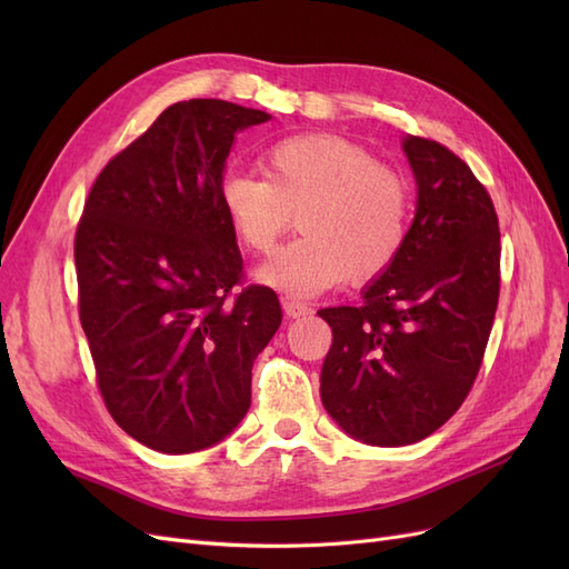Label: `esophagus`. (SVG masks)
Masks as SVG:
<instances>
[{"instance_id":"34e87169","label":"esophagus","mask_w":569,"mask_h":569,"mask_svg":"<svg viewBox=\"0 0 569 569\" xmlns=\"http://www.w3.org/2000/svg\"><path fill=\"white\" fill-rule=\"evenodd\" d=\"M282 308H284L287 318H306V316H311V306L303 303V301H297V299H284Z\"/></svg>"}]
</instances>
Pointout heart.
<instances>
[{"instance_id":"obj_1","label":"heart","mask_w":569,"mask_h":569,"mask_svg":"<svg viewBox=\"0 0 569 569\" xmlns=\"http://www.w3.org/2000/svg\"><path fill=\"white\" fill-rule=\"evenodd\" d=\"M263 178L228 173L220 209L237 242L268 253L299 220L303 232L258 268L256 278L289 297H316L347 278H380L410 232V187L349 137L291 134L261 157Z\"/></svg>"}]
</instances>
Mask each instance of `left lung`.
Wrapping results in <instances>:
<instances>
[{
  "mask_svg": "<svg viewBox=\"0 0 569 569\" xmlns=\"http://www.w3.org/2000/svg\"><path fill=\"white\" fill-rule=\"evenodd\" d=\"M403 151L418 209L401 256L363 303L318 311L332 327L322 406L372 446L416 443L462 406L501 291V232L487 187L435 140L410 134Z\"/></svg>",
  "mask_w": 569,
  "mask_h": 569,
  "instance_id": "left-lung-1",
  "label": "left lung"
}]
</instances>
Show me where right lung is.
<instances>
[{"label": "right lung", "mask_w": 569, "mask_h": 569, "mask_svg": "<svg viewBox=\"0 0 569 569\" xmlns=\"http://www.w3.org/2000/svg\"><path fill=\"white\" fill-rule=\"evenodd\" d=\"M266 111L168 107L104 166L76 230L78 308L111 418L161 453L209 449L247 416L251 368L282 322L242 284L218 189L234 132Z\"/></svg>", "instance_id": "obj_1"}]
</instances>
